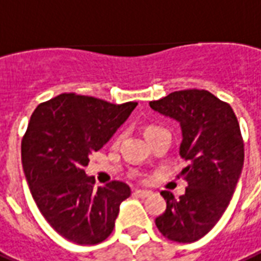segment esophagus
Returning <instances> with one entry per match:
<instances>
[{
  "label": "esophagus",
  "mask_w": 261,
  "mask_h": 261,
  "mask_svg": "<svg viewBox=\"0 0 261 261\" xmlns=\"http://www.w3.org/2000/svg\"><path fill=\"white\" fill-rule=\"evenodd\" d=\"M133 196H135V197H140V199H145V197H148L149 196V192L141 191V189H136V191L133 192Z\"/></svg>",
  "instance_id": "34e87169"
}]
</instances>
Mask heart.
<instances>
[{
    "label": "heart",
    "mask_w": 261,
    "mask_h": 261,
    "mask_svg": "<svg viewBox=\"0 0 261 261\" xmlns=\"http://www.w3.org/2000/svg\"><path fill=\"white\" fill-rule=\"evenodd\" d=\"M158 129H162V128H159V126H148V128L145 129V136H148V135H151V133L156 132Z\"/></svg>",
    "instance_id": "b5f03b06"
}]
</instances>
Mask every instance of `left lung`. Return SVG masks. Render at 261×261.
Segmentation results:
<instances>
[{
    "instance_id": "obj_1",
    "label": "left lung",
    "mask_w": 261,
    "mask_h": 261,
    "mask_svg": "<svg viewBox=\"0 0 261 261\" xmlns=\"http://www.w3.org/2000/svg\"><path fill=\"white\" fill-rule=\"evenodd\" d=\"M155 112L178 121L182 130L181 171L188 182L175 199L163 191L166 211L155 219L170 241L195 242L217 225L237 187L244 165V140L229 103L205 90L174 91L149 102Z\"/></svg>"
}]
</instances>
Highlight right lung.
Here are the masks:
<instances>
[{"label":"right lung","mask_w":261,"mask_h":261,"mask_svg":"<svg viewBox=\"0 0 261 261\" xmlns=\"http://www.w3.org/2000/svg\"><path fill=\"white\" fill-rule=\"evenodd\" d=\"M136 106L70 92L40 103L32 113L21 140L24 174L48 225L74 244L105 241L120 204L130 196V188L121 181L94 189V177L84 167Z\"/></svg>","instance_id":"right-lung-1"}]
</instances>
